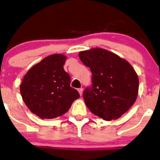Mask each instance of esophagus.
Wrapping results in <instances>:
<instances>
[{"label":"esophagus","mask_w":160,"mask_h":160,"mask_svg":"<svg viewBox=\"0 0 160 160\" xmlns=\"http://www.w3.org/2000/svg\"><path fill=\"white\" fill-rule=\"evenodd\" d=\"M78 92H79V94H80L81 96H82V93H83V89H82V88H79V89H78Z\"/></svg>","instance_id":"1"}]
</instances>
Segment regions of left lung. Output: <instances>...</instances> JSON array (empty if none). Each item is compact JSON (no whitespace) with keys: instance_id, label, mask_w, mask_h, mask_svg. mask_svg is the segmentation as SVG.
I'll use <instances>...</instances> for the list:
<instances>
[{"instance_id":"obj_1","label":"left lung","mask_w":160,"mask_h":160,"mask_svg":"<svg viewBox=\"0 0 160 160\" xmlns=\"http://www.w3.org/2000/svg\"><path fill=\"white\" fill-rule=\"evenodd\" d=\"M78 57L92 72V86L83 93L87 107L105 121L121 117L138 97L135 70L126 60L99 48L81 51Z\"/></svg>"}]
</instances>
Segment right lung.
Here are the masks:
<instances>
[{
	"instance_id": "add662e5",
	"label": "right lung",
	"mask_w": 160,
	"mask_h": 160,
	"mask_svg": "<svg viewBox=\"0 0 160 160\" xmlns=\"http://www.w3.org/2000/svg\"><path fill=\"white\" fill-rule=\"evenodd\" d=\"M66 59L59 53L44 58L27 72L20 84L26 105L42 119L62 115L80 97L78 91L70 87V77L64 70Z\"/></svg>"
}]
</instances>
